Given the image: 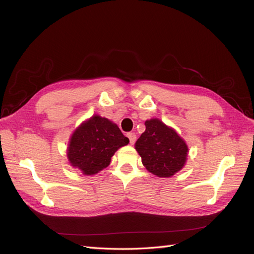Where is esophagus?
<instances>
[{"instance_id": "1", "label": "esophagus", "mask_w": 254, "mask_h": 254, "mask_svg": "<svg viewBox=\"0 0 254 254\" xmlns=\"http://www.w3.org/2000/svg\"><path fill=\"white\" fill-rule=\"evenodd\" d=\"M127 136H128V139H129V143L131 144V145H133L135 140H136V135L134 133H132V132H129V133H127Z\"/></svg>"}]
</instances>
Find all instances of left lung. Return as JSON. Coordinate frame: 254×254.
Masks as SVG:
<instances>
[{
    "instance_id": "left-lung-1",
    "label": "left lung",
    "mask_w": 254,
    "mask_h": 254,
    "mask_svg": "<svg viewBox=\"0 0 254 254\" xmlns=\"http://www.w3.org/2000/svg\"><path fill=\"white\" fill-rule=\"evenodd\" d=\"M146 129L134 144L146 170L160 178L180 172L188 160L189 147L176 130L159 119L145 122Z\"/></svg>"
}]
</instances>
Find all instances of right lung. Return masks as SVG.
<instances>
[{"instance_id": "obj_1", "label": "right lung", "mask_w": 254, "mask_h": 254, "mask_svg": "<svg viewBox=\"0 0 254 254\" xmlns=\"http://www.w3.org/2000/svg\"><path fill=\"white\" fill-rule=\"evenodd\" d=\"M128 143L117 124L95 114L74 130L66 157L71 166L92 176L108 166L114 152Z\"/></svg>"}]
</instances>
